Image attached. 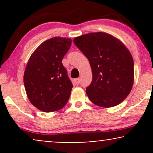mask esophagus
Instances as JSON below:
<instances>
[{"label": "esophagus", "instance_id": "1", "mask_svg": "<svg viewBox=\"0 0 153 153\" xmlns=\"http://www.w3.org/2000/svg\"><path fill=\"white\" fill-rule=\"evenodd\" d=\"M74 82H75L76 84H79V83H80V78H76V79H75Z\"/></svg>", "mask_w": 153, "mask_h": 153}]
</instances>
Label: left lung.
Masks as SVG:
<instances>
[{
	"label": "left lung",
	"mask_w": 153,
	"mask_h": 153,
	"mask_svg": "<svg viewBox=\"0 0 153 153\" xmlns=\"http://www.w3.org/2000/svg\"><path fill=\"white\" fill-rule=\"evenodd\" d=\"M73 42L90 62L93 79L86 94L91 102L103 108L122 103L134 83V61L127 47L101 31L81 35Z\"/></svg>",
	"instance_id": "8db88e82"
}]
</instances>
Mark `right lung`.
I'll return each mask as SVG.
<instances>
[{
  "mask_svg": "<svg viewBox=\"0 0 153 153\" xmlns=\"http://www.w3.org/2000/svg\"><path fill=\"white\" fill-rule=\"evenodd\" d=\"M71 43V39L51 38L42 43L28 60L24 74L26 93L31 104L42 111H56L68 103L73 84L62 60Z\"/></svg>",
  "mask_w": 153,
  "mask_h": 153,
  "instance_id": "obj_1",
  "label": "right lung"
}]
</instances>
